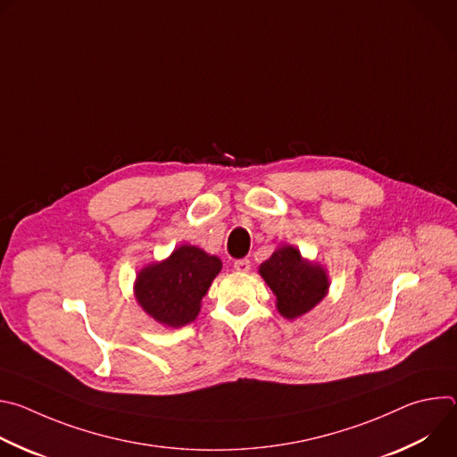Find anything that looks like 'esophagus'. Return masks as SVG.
I'll list each match as a JSON object with an SVG mask.
<instances>
[{
	"label": "esophagus",
	"instance_id": "34e87169",
	"mask_svg": "<svg viewBox=\"0 0 457 457\" xmlns=\"http://www.w3.org/2000/svg\"><path fill=\"white\" fill-rule=\"evenodd\" d=\"M233 268H235L237 271H240V273H247V271L251 270V260H247V258H238V260H235Z\"/></svg>",
	"mask_w": 457,
	"mask_h": 457
}]
</instances>
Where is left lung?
<instances>
[{
    "label": "left lung",
    "mask_w": 457,
    "mask_h": 457,
    "mask_svg": "<svg viewBox=\"0 0 457 457\" xmlns=\"http://www.w3.org/2000/svg\"><path fill=\"white\" fill-rule=\"evenodd\" d=\"M271 291L277 295V307L282 316L293 320L311 311L328 293V275L307 262L293 245L277 249L270 260L260 266Z\"/></svg>",
    "instance_id": "left-lung-1"
}]
</instances>
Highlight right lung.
I'll list each match as a JSON object with an SVG mask.
<instances>
[{"mask_svg":"<svg viewBox=\"0 0 457 457\" xmlns=\"http://www.w3.org/2000/svg\"><path fill=\"white\" fill-rule=\"evenodd\" d=\"M222 262L195 245H180L161 264L145 268L136 282L143 309L168 328H182L201 311V300Z\"/></svg>","mask_w":457,"mask_h":457,"instance_id":"add662e5","label":"right lung"}]
</instances>
